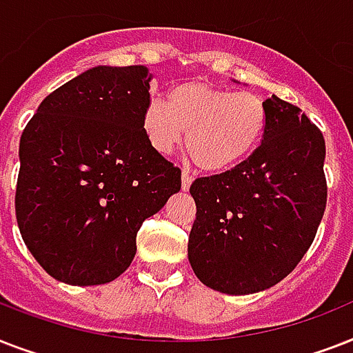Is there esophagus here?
<instances>
[{
	"mask_svg": "<svg viewBox=\"0 0 353 353\" xmlns=\"http://www.w3.org/2000/svg\"><path fill=\"white\" fill-rule=\"evenodd\" d=\"M190 185H192V176H190L188 172L183 170V174H181V188H183V190H188V188H190Z\"/></svg>",
	"mask_w": 353,
	"mask_h": 353,
	"instance_id": "esophagus-1",
	"label": "esophagus"
}]
</instances>
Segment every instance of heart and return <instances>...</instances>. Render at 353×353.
<instances>
[{
	"label": "heart",
	"mask_w": 353,
	"mask_h": 353,
	"mask_svg": "<svg viewBox=\"0 0 353 353\" xmlns=\"http://www.w3.org/2000/svg\"><path fill=\"white\" fill-rule=\"evenodd\" d=\"M268 108L251 91L221 90L209 82H185L168 91V104L152 101L143 113V130L152 148L172 154L187 132V150L205 172L240 165L262 143Z\"/></svg>",
	"instance_id": "1"
}]
</instances>
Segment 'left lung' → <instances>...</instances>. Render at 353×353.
<instances>
[{
    "label": "left lung",
    "mask_w": 353,
    "mask_h": 353,
    "mask_svg": "<svg viewBox=\"0 0 353 353\" xmlns=\"http://www.w3.org/2000/svg\"><path fill=\"white\" fill-rule=\"evenodd\" d=\"M262 144L223 174L190 187L196 220L188 262L207 288L249 295L279 284L306 254L326 209V144L301 108L263 102Z\"/></svg>",
    "instance_id": "8db88e82"
}]
</instances>
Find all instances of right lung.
I'll return each mask as SVG.
<instances>
[{
    "mask_svg": "<svg viewBox=\"0 0 353 353\" xmlns=\"http://www.w3.org/2000/svg\"><path fill=\"white\" fill-rule=\"evenodd\" d=\"M150 80L144 65L88 69L47 95L21 133L19 232L63 284L121 276L143 221L181 188V170L143 130Z\"/></svg>",
    "mask_w": 353,
    "mask_h": 353,
    "instance_id": "add662e5",
    "label": "right lung"
}]
</instances>
